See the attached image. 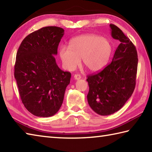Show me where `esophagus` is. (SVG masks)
<instances>
[{
    "instance_id": "obj_1",
    "label": "esophagus",
    "mask_w": 152,
    "mask_h": 152,
    "mask_svg": "<svg viewBox=\"0 0 152 152\" xmlns=\"http://www.w3.org/2000/svg\"><path fill=\"white\" fill-rule=\"evenodd\" d=\"M73 78H74V79H75V80H79V79H80L81 78V75H78V74H76V75H74Z\"/></svg>"
}]
</instances>
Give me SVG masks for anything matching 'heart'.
Instances as JSON below:
<instances>
[{"label":"heart","mask_w":152,"mask_h":152,"mask_svg":"<svg viewBox=\"0 0 152 152\" xmlns=\"http://www.w3.org/2000/svg\"><path fill=\"white\" fill-rule=\"evenodd\" d=\"M112 50L108 39L95 34H83L71 39L69 47L61 45L59 55L65 69L74 70L82 58L83 64L88 70L96 72L107 65Z\"/></svg>","instance_id":"1"}]
</instances>
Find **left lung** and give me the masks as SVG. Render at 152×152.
Returning <instances> with one entry per match:
<instances>
[{
	"label": "left lung",
	"mask_w": 152,
	"mask_h": 152,
	"mask_svg": "<svg viewBox=\"0 0 152 152\" xmlns=\"http://www.w3.org/2000/svg\"><path fill=\"white\" fill-rule=\"evenodd\" d=\"M110 27L112 37L121 44L110 64L87 79L88 104L102 116L116 113L130 98L136 85L138 61L136 48L130 39L116 26L110 24Z\"/></svg>",
	"instance_id": "left-lung-1"
}]
</instances>
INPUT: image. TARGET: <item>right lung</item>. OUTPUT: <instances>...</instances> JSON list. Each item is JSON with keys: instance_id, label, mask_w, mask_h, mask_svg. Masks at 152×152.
<instances>
[{"instance_id": "obj_1", "label": "right lung", "mask_w": 152, "mask_h": 152, "mask_svg": "<svg viewBox=\"0 0 152 152\" xmlns=\"http://www.w3.org/2000/svg\"><path fill=\"white\" fill-rule=\"evenodd\" d=\"M64 35L61 28H42L26 37L17 51L14 77L22 103L34 116H52L61 107L71 76L54 58Z\"/></svg>"}]
</instances>
